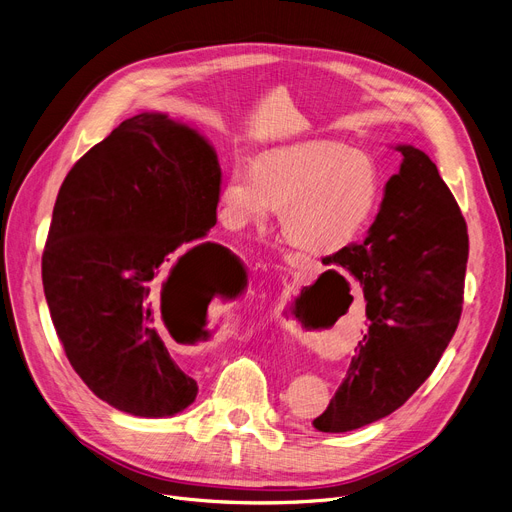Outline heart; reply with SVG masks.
<instances>
[{
  "mask_svg": "<svg viewBox=\"0 0 512 512\" xmlns=\"http://www.w3.org/2000/svg\"><path fill=\"white\" fill-rule=\"evenodd\" d=\"M382 177L374 159L341 142L279 148L254 163L237 161L225 175L217 215L225 229L264 225L281 213V233L299 250L335 254L376 213Z\"/></svg>",
  "mask_w": 512,
  "mask_h": 512,
  "instance_id": "obj_1",
  "label": "heart"
}]
</instances>
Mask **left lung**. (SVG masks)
I'll return each mask as SVG.
<instances>
[{"label":"left lung","mask_w":512,"mask_h":512,"mask_svg":"<svg viewBox=\"0 0 512 512\" xmlns=\"http://www.w3.org/2000/svg\"><path fill=\"white\" fill-rule=\"evenodd\" d=\"M403 163L384 186L362 244L328 256L364 287L368 330L320 432H349L399 409L438 366L463 312L467 223L430 157L397 146Z\"/></svg>","instance_id":"obj_1"}]
</instances>
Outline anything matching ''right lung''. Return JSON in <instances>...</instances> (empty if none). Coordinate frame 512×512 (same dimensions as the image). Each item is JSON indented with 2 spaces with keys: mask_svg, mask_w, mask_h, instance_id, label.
<instances>
[{
  "mask_svg": "<svg viewBox=\"0 0 512 512\" xmlns=\"http://www.w3.org/2000/svg\"><path fill=\"white\" fill-rule=\"evenodd\" d=\"M221 165L196 130L163 113L119 124L70 169L43 252V289L76 374L111 407L169 417L198 384L163 324L244 289V264L204 242L217 223Z\"/></svg>",
  "mask_w": 512,
  "mask_h": 512,
  "instance_id": "1",
  "label": "right lung"
}]
</instances>
